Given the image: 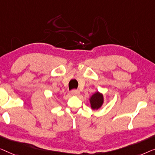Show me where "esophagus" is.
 I'll list each match as a JSON object with an SVG mask.
<instances>
[{
    "mask_svg": "<svg viewBox=\"0 0 155 155\" xmlns=\"http://www.w3.org/2000/svg\"><path fill=\"white\" fill-rule=\"evenodd\" d=\"M71 94L74 95V96H77V95H79V91L78 90H72L71 92Z\"/></svg>",
    "mask_w": 155,
    "mask_h": 155,
    "instance_id": "1",
    "label": "esophagus"
}]
</instances>
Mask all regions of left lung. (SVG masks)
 <instances>
[{
  "label": "left lung",
  "mask_w": 155,
  "mask_h": 155,
  "mask_svg": "<svg viewBox=\"0 0 155 155\" xmlns=\"http://www.w3.org/2000/svg\"><path fill=\"white\" fill-rule=\"evenodd\" d=\"M104 102L103 95L99 93L98 91L95 93L92 96L90 97L91 107L93 110H98L101 107Z\"/></svg>",
  "instance_id": "left-lung-1"
}]
</instances>
